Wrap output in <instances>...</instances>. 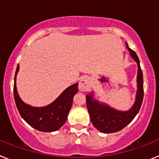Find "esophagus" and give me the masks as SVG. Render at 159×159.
I'll use <instances>...</instances> for the list:
<instances>
[{
	"instance_id": "esophagus-1",
	"label": "esophagus",
	"mask_w": 159,
	"mask_h": 159,
	"mask_svg": "<svg viewBox=\"0 0 159 159\" xmlns=\"http://www.w3.org/2000/svg\"><path fill=\"white\" fill-rule=\"evenodd\" d=\"M91 88H92V84H91V80H89V78L86 76L81 78V80H80V84H79L80 90L82 92H88L90 91Z\"/></svg>"
}]
</instances>
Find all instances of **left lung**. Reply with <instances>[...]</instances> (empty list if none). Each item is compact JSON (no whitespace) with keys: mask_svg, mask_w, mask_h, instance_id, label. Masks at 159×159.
Instances as JSON below:
<instances>
[{"mask_svg":"<svg viewBox=\"0 0 159 159\" xmlns=\"http://www.w3.org/2000/svg\"><path fill=\"white\" fill-rule=\"evenodd\" d=\"M127 49L131 57L138 64L137 74V92L134 105L127 111H120L111 107L107 104L100 103L93 99L92 94L86 95L87 107L89 112L91 121L94 127L102 133H114L122 130L134 119L138 112L139 111L143 99V71L140 67L139 57L133 50L129 48L126 43Z\"/></svg>","mask_w":159,"mask_h":159,"instance_id":"left-lung-1","label":"left lung"}]
</instances>
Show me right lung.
Listing matches in <instances>:
<instances>
[{
    "label": "right lung",
    "mask_w": 159,
    "mask_h": 159,
    "mask_svg": "<svg viewBox=\"0 0 159 159\" xmlns=\"http://www.w3.org/2000/svg\"><path fill=\"white\" fill-rule=\"evenodd\" d=\"M19 68L18 64L14 78L13 94L20 115L28 124L36 130L43 132L59 130L67 120V115L72 105L73 97L78 92V84L76 83L66 88L54 102L48 106L35 107L25 103L18 95L16 78Z\"/></svg>",
    "instance_id": "add662e5"
}]
</instances>
